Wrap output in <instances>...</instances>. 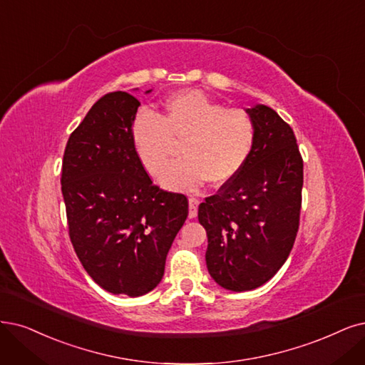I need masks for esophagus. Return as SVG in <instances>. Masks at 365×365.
Returning <instances> with one entry per match:
<instances>
[{"label": "esophagus", "instance_id": "34e87169", "mask_svg": "<svg viewBox=\"0 0 365 365\" xmlns=\"http://www.w3.org/2000/svg\"><path fill=\"white\" fill-rule=\"evenodd\" d=\"M198 205L200 201L197 198H190V218H195L197 217V210H198Z\"/></svg>", "mask_w": 365, "mask_h": 365}]
</instances>
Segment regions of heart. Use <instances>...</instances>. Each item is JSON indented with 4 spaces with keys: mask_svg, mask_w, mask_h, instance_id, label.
Here are the masks:
<instances>
[{
    "mask_svg": "<svg viewBox=\"0 0 365 365\" xmlns=\"http://www.w3.org/2000/svg\"><path fill=\"white\" fill-rule=\"evenodd\" d=\"M135 156L148 174H159L173 143H182L183 159L160 174L159 183L173 191H197L207 180L230 183L244 170L255 143V123L244 110L227 108L198 90L170 96L153 115L140 113L130 128Z\"/></svg>",
    "mask_w": 365,
    "mask_h": 365,
    "instance_id": "heart-1",
    "label": "heart"
}]
</instances>
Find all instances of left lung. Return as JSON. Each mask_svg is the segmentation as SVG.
Listing matches in <instances>:
<instances>
[{"label": "left lung", "mask_w": 365, "mask_h": 365, "mask_svg": "<svg viewBox=\"0 0 365 365\" xmlns=\"http://www.w3.org/2000/svg\"><path fill=\"white\" fill-rule=\"evenodd\" d=\"M245 111L255 123L247 165L198 206L207 233V271L232 292L263 286L286 263L299 228L304 183L292 128L266 105Z\"/></svg>", "instance_id": "1"}]
</instances>
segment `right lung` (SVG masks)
Masks as SVG:
<instances>
[{
    "instance_id": "right-lung-1",
    "label": "right lung",
    "mask_w": 365,
    "mask_h": 365,
    "mask_svg": "<svg viewBox=\"0 0 365 365\" xmlns=\"http://www.w3.org/2000/svg\"><path fill=\"white\" fill-rule=\"evenodd\" d=\"M138 106L126 91L105 94L72 132L61 170L79 262L103 290L132 298L159 284L187 217V198L159 190L135 156L130 128Z\"/></svg>"
}]
</instances>
